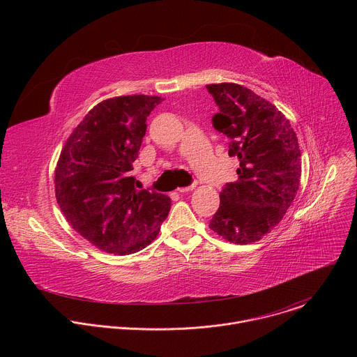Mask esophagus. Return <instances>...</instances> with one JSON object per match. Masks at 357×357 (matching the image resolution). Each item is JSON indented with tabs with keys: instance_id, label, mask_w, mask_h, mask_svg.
I'll return each instance as SVG.
<instances>
[{
	"instance_id": "34e87169",
	"label": "esophagus",
	"mask_w": 357,
	"mask_h": 357,
	"mask_svg": "<svg viewBox=\"0 0 357 357\" xmlns=\"http://www.w3.org/2000/svg\"><path fill=\"white\" fill-rule=\"evenodd\" d=\"M193 189H195V183H192V185H189V186H185V188H179L178 192H179V193H186V192H190V190H193Z\"/></svg>"
}]
</instances>
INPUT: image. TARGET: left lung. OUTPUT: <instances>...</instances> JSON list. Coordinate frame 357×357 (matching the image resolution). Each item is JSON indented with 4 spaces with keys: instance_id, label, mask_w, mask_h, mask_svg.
Returning <instances> with one entry per match:
<instances>
[{
    "instance_id": "obj_1",
    "label": "left lung",
    "mask_w": 357,
    "mask_h": 357,
    "mask_svg": "<svg viewBox=\"0 0 357 357\" xmlns=\"http://www.w3.org/2000/svg\"><path fill=\"white\" fill-rule=\"evenodd\" d=\"M219 113L213 127L238 158L237 181L225 185L209 227L234 244L270 233L284 218L301 181V151L289 120L266 98L234 83L208 84Z\"/></svg>"
}]
</instances>
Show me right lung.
<instances>
[{"instance_id": "right-lung-1", "label": "right lung", "mask_w": 357, "mask_h": 357, "mask_svg": "<svg viewBox=\"0 0 357 357\" xmlns=\"http://www.w3.org/2000/svg\"><path fill=\"white\" fill-rule=\"evenodd\" d=\"M157 96H121L93 107L68 138L55 171L58 205L70 226L97 248L119 256L154 240L171 199L138 190L130 176Z\"/></svg>"}]
</instances>
